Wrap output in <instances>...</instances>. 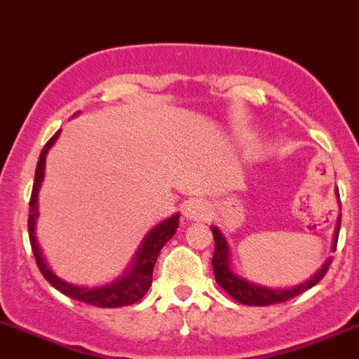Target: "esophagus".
Here are the masks:
<instances>
[{
	"label": "esophagus",
	"instance_id": "obj_1",
	"mask_svg": "<svg viewBox=\"0 0 359 359\" xmlns=\"http://www.w3.org/2000/svg\"><path fill=\"white\" fill-rule=\"evenodd\" d=\"M210 205L204 198H191L184 202L183 205V217L187 221H204L209 217Z\"/></svg>",
	"mask_w": 359,
	"mask_h": 359
}]
</instances>
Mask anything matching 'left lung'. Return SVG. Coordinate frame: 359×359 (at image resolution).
Segmentation results:
<instances>
[{
  "instance_id": "obj_1",
  "label": "left lung",
  "mask_w": 359,
  "mask_h": 359,
  "mask_svg": "<svg viewBox=\"0 0 359 359\" xmlns=\"http://www.w3.org/2000/svg\"><path fill=\"white\" fill-rule=\"evenodd\" d=\"M341 205V201H339ZM339 230H341V214H339L337 226L334 231V243H332V250L335 252V247H337V236ZM212 235H214V256H212V269H214V278H216L217 285L221 287L224 292L231 295L236 302L245 306H268V304H276V302H285L289 299L295 297V295L302 294L311 287H315L318 282L325 276V273L328 271V266L332 264V259H327L323 262L320 269L313 276H309L308 280H304L302 283L292 287H283V289H275V287L261 285V283L252 282V280H247L245 276L238 275L233 268V261H231V250L228 245L226 238L221 233V230L217 226H212Z\"/></svg>"
}]
</instances>
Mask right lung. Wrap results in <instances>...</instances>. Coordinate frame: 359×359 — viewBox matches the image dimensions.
Segmentation results:
<instances>
[{"mask_svg":"<svg viewBox=\"0 0 359 359\" xmlns=\"http://www.w3.org/2000/svg\"><path fill=\"white\" fill-rule=\"evenodd\" d=\"M60 136V131L55 133L50 138V142L44 145L39 155L38 165H36V176L34 184H32V195L31 202H29V240H31L32 252H34L36 262H38L39 271L43 273L44 278L48 280L50 285L60 290L62 294L69 295L70 299L76 301L86 302V304L98 306V308H121V306H131L138 302L143 295L147 294L152 285V275L154 266L157 262L161 249L172 238L180 226V212L172 214L168 219L161 221L155 224L152 230L145 235V238L140 243L138 250L133 256L131 262L128 268L124 269L123 275L117 276L116 280L103 285L86 287V285H76V283H69L62 280L53 269L48 266L46 259L43 256V250L39 247L38 238H36V219H38V194L41 183L44 180V168H46V155L50 152L51 147Z\"/></svg>","mask_w":359,"mask_h":359,"instance_id":"add662e5","label":"right lung"}]
</instances>
